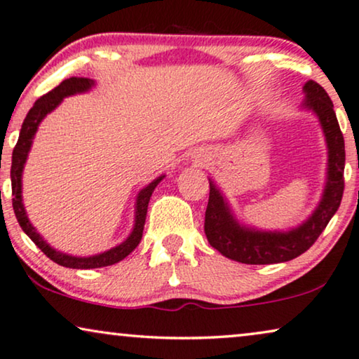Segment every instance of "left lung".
I'll list each match as a JSON object with an SVG mask.
<instances>
[{"instance_id":"left-lung-1","label":"left lung","mask_w":359,"mask_h":359,"mask_svg":"<svg viewBox=\"0 0 359 359\" xmlns=\"http://www.w3.org/2000/svg\"><path fill=\"white\" fill-rule=\"evenodd\" d=\"M302 108L317 114L328 147L327 184L318 207L297 228L289 231H262L243 226L233 215L222 192L210 180V197L205 212V235L215 250L243 264H276L294 259L309 250L337 213L345 190V140L328 93L317 82L304 85Z\"/></svg>"}]
</instances>
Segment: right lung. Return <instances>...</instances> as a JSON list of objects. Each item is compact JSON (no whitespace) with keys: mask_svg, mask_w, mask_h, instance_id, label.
<instances>
[{"mask_svg":"<svg viewBox=\"0 0 359 359\" xmlns=\"http://www.w3.org/2000/svg\"><path fill=\"white\" fill-rule=\"evenodd\" d=\"M95 85L93 80L83 79V76H70L62 82L59 87L50 90L49 93L42 95V97L34 103V107L29 109L26 119H24L21 133H19V140L13 149V162H11V187H13V208L14 215H16L19 226L22 228V231L34 241V245L44 252V255L52 259L57 264L70 267V269H95V267H104L116 264V262L123 261L130 252L136 250V246L140 245L142 238V229H144L146 223V215H147V205H149L151 195L157 187V184L164 179V175L157 177L156 180L141 190L137 194L136 198V215H135V228H133L131 235L124 240L121 245L111 248V250L100 252V255L88 256V257H79V256H70L65 252H60L47 245V241L42 238L39 233L36 231V228L32 226L29 218H27L26 210L22 205V169L26 164L27 154H29L32 140L39 128L42 119L49 114L52 109H55L62 103V100L65 97L75 93H83L88 92Z\"/></svg>","mask_w":359,"mask_h":359,"instance_id":"right-lung-1","label":"right lung"}]
</instances>
